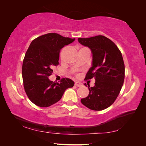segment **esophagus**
I'll return each mask as SVG.
<instances>
[{
	"mask_svg": "<svg viewBox=\"0 0 146 146\" xmlns=\"http://www.w3.org/2000/svg\"><path fill=\"white\" fill-rule=\"evenodd\" d=\"M75 85L76 86H81L82 85V83L80 82H75Z\"/></svg>",
	"mask_w": 146,
	"mask_h": 146,
	"instance_id": "1",
	"label": "esophagus"
}]
</instances>
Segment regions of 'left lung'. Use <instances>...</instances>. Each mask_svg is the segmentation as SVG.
<instances>
[{"label":"left lung","instance_id":"1","mask_svg":"<svg viewBox=\"0 0 146 146\" xmlns=\"http://www.w3.org/2000/svg\"><path fill=\"white\" fill-rule=\"evenodd\" d=\"M78 41L92 53V67L85 80H95V86H89L88 95L81 102L91 110H104L116 100L123 84L125 66L122 54L115 43L104 36L78 38Z\"/></svg>","mask_w":146,"mask_h":146}]
</instances>
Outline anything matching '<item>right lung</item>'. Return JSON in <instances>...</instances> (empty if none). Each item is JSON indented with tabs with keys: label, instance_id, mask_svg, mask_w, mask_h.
<instances>
[{
	"label": "right lung",
	"instance_id": "add662e5",
	"mask_svg": "<svg viewBox=\"0 0 146 146\" xmlns=\"http://www.w3.org/2000/svg\"><path fill=\"white\" fill-rule=\"evenodd\" d=\"M75 39L64 38L56 33H48L34 39L24 56L22 75L25 92L33 104L48 107L61 98L64 91L74 86L70 78L60 83L48 78L53 72L52 67L59 64L61 49Z\"/></svg>",
	"mask_w": 146,
	"mask_h": 146
}]
</instances>
